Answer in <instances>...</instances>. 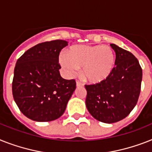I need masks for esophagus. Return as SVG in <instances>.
I'll use <instances>...</instances> for the list:
<instances>
[{
  "label": "esophagus",
  "instance_id": "obj_1",
  "mask_svg": "<svg viewBox=\"0 0 152 152\" xmlns=\"http://www.w3.org/2000/svg\"><path fill=\"white\" fill-rule=\"evenodd\" d=\"M82 86H83V84L79 82V81H77V82H76V87H82Z\"/></svg>",
  "mask_w": 152,
  "mask_h": 152
}]
</instances>
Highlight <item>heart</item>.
Masks as SVG:
<instances>
[{"label": "heart", "instance_id": "1", "mask_svg": "<svg viewBox=\"0 0 152 152\" xmlns=\"http://www.w3.org/2000/svg\"><path fill=\"white\" fill-rule=\"evenodd\" d=\"M59 63L69 76L82 68L81 76L87 82L97 84L111 76L115 65V54L108 46L73 45L66 51V56L59 57Z\"/></svg>", "mask_w": 152, "mask_h": 152}]
</instances>
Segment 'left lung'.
Masks as SVG:
<instances>
[{
    "label": "left lung",
    "instance_id": "1",
    "mask_svg": "<svg viewBox=\"0 0 152 152\" xmlns=\"http://www.w3.org/2000/svg\"><path fill=\"white\" fill-rule=\"evenodd\" d=\"M115 66L105 81L85 85L86 106L97 120L104 123L119 122L127 116L137 103L142 81V69L132 53L115 44Z\"/></svg>",
    "mask_w": 152,
    "mask_h": 152
}]
</instances>
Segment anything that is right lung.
<instances>
[{"mask_svg": "<svg viewBox=\"0 0 152 152\" xmlns=\"http://www.w3.org/2000/svg\"><path fill=\"white\" fill-rule=\"evenodd\" d=\"M68 42L56 40L33 47L17 60L12 82L15 102L24 115L37 122L58 119L76 90V81L65 80L58 55Z\"/></svg>", "mask_w": 152, "mask_h": 152, "instance_id": "obj_1", "label": "right lung"}]
</instances>
